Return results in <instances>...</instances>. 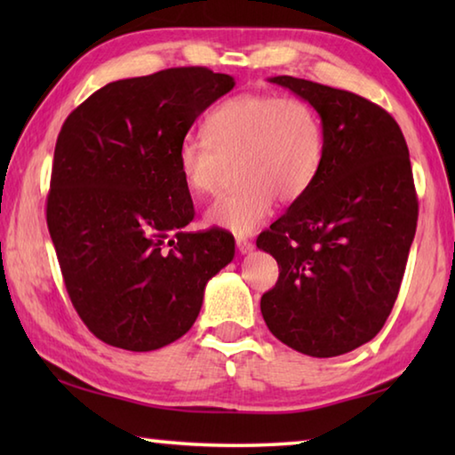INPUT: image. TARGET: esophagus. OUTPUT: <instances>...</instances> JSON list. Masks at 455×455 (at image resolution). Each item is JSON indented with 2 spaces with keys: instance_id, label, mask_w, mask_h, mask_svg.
I'll return each instance as SVG.
<instances>
[{
  "instance_id": "1",
  "label": "esophagus",
  "mask_w": 455,
  "mask_h": 455,
  "mask_svg": "<svg viewBox=\"0 0 455 455\" xmlns=\"http://www.w3.org/2000/svg\"><path fill=\"white\" fill-rule=\"evenodd\" d=\"M236 249L243 252V255H246V252H251L252 249H255V244H252L249 238H236Z\"/></svg>"
}]
</instances>
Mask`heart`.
<instances>
[{
    "label": "heart",
    "instance_id": "b5f03b06",
    "mask_svg": "<svg viewBox=\"0 0 455 455\" xmlns=\"http://www.w3.org/2000/svg\"><path fill=\"white\" fill-rule=\"evenodd\" d=\"M204 134L184 138L176 164L195 196L219 195L236 164L241 184L206 212L209 225L235 235L263 227L276 198L283 204L305 198L325 164L327 138L319 112L297 96L228 98L206 116Z\"/></svg>",
    "mask_w": 455,
    "mask_h": 455
}]
</instances>
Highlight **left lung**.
Listing matches in <instances>:
<instances>
[{"mask_svg": "<svg viewBox=\"0 0 455 455\" xmlns=\"http://www.w3.org/2000/svg\"><path fill=\"white\" fill-rule=\"evenodd\" d=\"M271 82L319 112L327 154L309 195L257 238L279 265L260 313L291 349L337 357L371 341L395 305L418 227L410 150L367 98L292 76Z\"/></svg>", "mask_w": 455, "mask_h": 455, "instance_id": "1", "label": "left lung"}]
</instances>
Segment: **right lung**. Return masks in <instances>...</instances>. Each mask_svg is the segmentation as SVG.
I'll return each mask as SVG.
<instances>
[{"label": "right lung", "instance_id": "add662e5", "mask_svg": "<svg viewBox=\"0 0 455 455\" xmlns=\"http://www.w3.org/2000/svg\"><path fill=\"white\" fill-rule=\"evenodd\" d=\"M233 88L209 68H168L106 84L60 130L45 219L74 309L112 347L180 339L235 257L228 230H184L195 204L176 164L195 120Z\"/></svg>", "mask_w": 455, "mask_h": 455}]
</instances>
